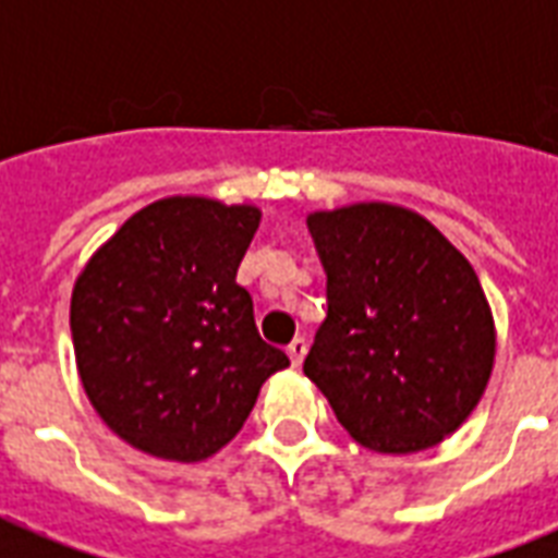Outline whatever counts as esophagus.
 Listing matches in <instances>:
<instances>
[{"instance_id": "34e87169", "label": "esophagus", "mask_w": 558, "mask_h": 558, "mask_svg": "<svg viewBox=\"0 0 558 558\" xmlns=\"http://www.w3.org/2000/svg\"><path fill=\"white\" fill-rule=\"evenodd\" d=\"M306 339H294L291 344H288V356H291V365L294 368H300L303 365V356H306Z\"/></svg>"}]
</instances>
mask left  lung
<instances>
[{"label":"left lung","mask_w":558,"mask_h":558,"mask_svg":"<svg viewBox=\"0 0 558 558\" xmlns=\"http://www.w3.org/2000/svg\"><path fill=\"white\" fill-rule=\"evenodd\" d=\"M327 320L303 372L365 449L410 454L446 440L485 396L496 329L473 264L408 207L315 210Z\"/></svg>","instance_id":"1"}]
</instances>
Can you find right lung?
<instances>
[{
  "label": "right lung",
  "instance_id": "1",
  "mask_svg": "<svg viewBox=\"0 0 558 558\" xmlns=\"http://www.w3.org/2000/svg\"><path fill=\"white\" fill-rule=\"evenodd\" d=\"M262 222L252 205L169 195L88 258L71 296L80 380L133 449L195 463L238 437L288 363L258 336L238 267Z\"/></svg>",
  "mask_w": 558,
  "mask_h": 558
}]
</instances>
